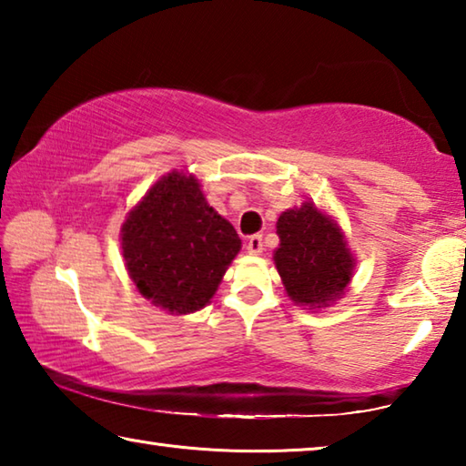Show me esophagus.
Wrapping results in <instances>:
<instances>
[{"label":"esophagus","mask_w":466,"mask_h":466,"mask_svg":"<svg viewBox=\"0 0 466 466\" xmlns=\"http://www.w3.org/2000/svg\"><path fill=\"white\" fill-rule=\"evenodd\" d=\"M244 248H247L248 255H261V252H263V236L261 234L248 236L247 244H244Z\"/></svg>","instance_id":"34e87169"}]
</instances>
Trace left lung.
Instances as JSON below:
<instances>
[{
	"mask_svg": "<svg viewBox=\"0 0 466 466\" xmlns=\"http://www.w3.org/2000/svg\"><path fill=\"white\" fill-rule=\"evenodd\" d=\"M278 236L279 247L273 252V261L291 302L317 310L343 296L356 258L333 218L306 201L283 211Z\"/></svg>",
	"mask_w": 466,
	"mask_h": 466,
	"instance_id": "left-lung-1",
	"label": "left lung"
}]
</instances>
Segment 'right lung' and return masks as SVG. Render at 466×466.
<instances>
[{"instance_id":"add662e5","label":"right lung","mask_w":466,"mask_h":466,"mask_svg":"<svg viewBox=\"0 0 466 466\" xmlns=\"http://www.w3.org/2000/svg\"><path fill=\"white\" fill-rule=\"evenodd\" d=\"M240 247L234 226L205 201L199 180L177 170L152 185L121 228L129 278L170 314L209 304Z\"/></svg>"}]
</instances>
